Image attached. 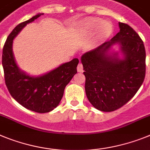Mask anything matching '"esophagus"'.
<instances>
[{"mask_svg":"<svg viewBox=\"0 0 150 150\" xmlns=\"http://www.w3.org/2000/svg\"><path fill=\"white\" fill-rule=\"evenodd\" d=\"M77 69H78V71L79 72H83V65L81 64V63H79V66H78V67H77Z\"/></svg>","mask_w":150,"mask_h":150,"instance_id":"obj_1","label":"esophagus"}]
</instances>
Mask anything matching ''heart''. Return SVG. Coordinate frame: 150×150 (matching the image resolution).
Segmentation results:
<instances>
[{
  "instance_id": "obj_1",
  "label": "heart",
  "mask_w": 150,
  "mask_h": 150,
  "mask_svg": "<svg viewBox=\"0 0 150 150\" xmlns=\"http://www.w3.org/2000/svg\"><path fill=\"white\" fill-rule=\"evenodd\" d=\"M83 24L84 26L90 31L93 30L97 26V36L99 39L106 38L110 35L112 31V25L109 22L104 21L100 23V19L97 18H88L84 20Z\"/></svg>"
}]
</instances>
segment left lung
<instances>
[{
  "label": "left lung",
  "mask_w": 150,
  "mask_h": 150,
  "mask_svg": "<svg viewBox=\"0 0 150 150\" xmlns=\"http://www.w3.org/2000/svg\"><path fill=\"white\" fill-rule=\"evenodd\" d=\"M120 31L81 57L87 97L96 109L112 112L132 98L144 82L146 50L142 39L130 25L118 23ZM115 43L120 44L124 59L107 54Z\"/></svg>",
  "instance_id": "1"
}]
</instances>
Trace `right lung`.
Masks as SVG:
<instances>
[{"label":"right lung","mask_w":150,"mask_h":150,"mask_svg":"<svg viewBox=\"0 0 150 150\" xmlns=\"http://www.w3.org/2000/svg\"><path fill=\"white\" fill-rule=\"evenodd\" d=\"M43 14L16 25L6 38L2 54L5 84L10 93L20 105L38 113L49 112L59 105L66 86L77 73L79 62L75 58L40 77H31L20 71L13 54V40L28 23Z\"/></svg>","instance_id":"right-lung-1"}]
</instances>
